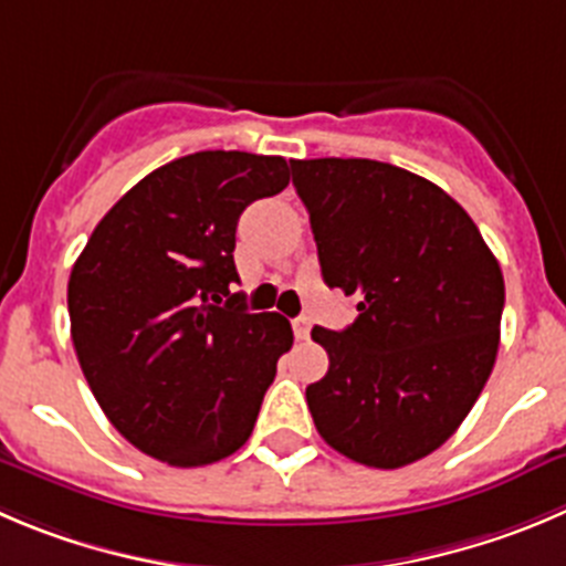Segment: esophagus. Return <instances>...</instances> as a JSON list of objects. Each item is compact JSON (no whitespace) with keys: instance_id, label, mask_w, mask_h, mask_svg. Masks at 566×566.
<instances>
[{"instance_id":"34e87169","label":"esophagus","mask_w":566,"mask_h":566,"mask_svg":"<svg viewBox=\"0 0 566 566\" xmlns=\"http://www.w3.org/2000/svg\"><path fill=\"white\" fill-rule=\"evenodd\" d=\"M292 327H294V336L303 342V338H308L311 333V319L308 316H297V319H292Z\"/></svg>"}]
</instances>
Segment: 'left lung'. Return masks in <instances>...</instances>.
Instances as JSON below:
<instances>
[{
  "mask_svg": "<svg viewBox=\"0 0 566 566\" xmlns=\"http://www.w3.org/2000/svg\"><path fill=\"white\" fill-rule=\"evenodd\" d=\"M322 277L358 300L344 331L314 327L327 375L305 389L322 439L397 470L441 448L481 397L500 344L497 258L450 193L367 158L292 160Z\"/></svg>",
  "mask_w": 566,
  "mask_h": 566,
  "instance_id": "8db88e82",
  "label": "left lung"
}]
</instances>
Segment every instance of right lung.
<instances>
[{"label":"right lung","instance_id":"1","mask_svg":"<svg viewBox=\"0 0 566 566\" xmlns=\"http://www.w3.org/2000/svg\"><path fill=\"white\" fill-rule=\"evenodd\" d=\"M286 186L277 155H186L118 199L74 263L69 319L85 380L113 428L164 464L233 455L292 347L286 316L250 314L233 292L241 211Z\"/></svg>","mask_w":566,"mask_h":566}]
</instances>
